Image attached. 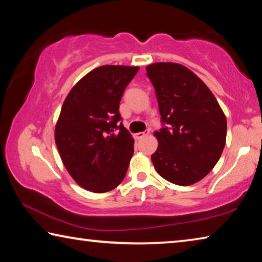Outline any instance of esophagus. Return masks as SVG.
Wrapping results in <instances>:
<instances>
[{
    "instance_id": "1",
    "label": "esophagus",
    "mask_w": 262,
    "mask_h": 262,
    "mask_svg": "<svg viewBox=\"0 0 262 262\" xmlns=\"http://www.w3.org/2000/svg\"><path fill=\"white\" fill-rule=\"evenodd\" d=\"M147 135H149V130H145V132H139V133H136V134L134 135V137L136 140H140V139H142V137H144V136H147Z\"/></svg>"
}]
</instances>
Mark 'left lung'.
I'll return each mask as SVG.
<instances>
[{
    "mask_svg": "<svg viewBox=\"0 0 262 262\" xmlns=\"http://www.w3.org/2000/svg\"><path fill=\"white\" fill-rule=\"evenodd\" d=\"M168 127L154 135L157 173L172 184L193 185L219 162L227 140V118L202 79L183 64L156 62L145 67Z\"/></svg>",
    "mask_w": 262,
    "mask_h": 262,
    "instance_id": "8db88e82",
    "label": "left lung"
}]
</instances>
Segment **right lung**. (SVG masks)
I'll list each match as a JSON object with an SVG mask.
<instances>
[{
    "label": "right lung",
    "instance_id": "right-lung-1",
    "mask_svg": "<svg viewBox=\"0 0 262 262\" xmlns=\"http://www.w3.org/2000/svg\"><path fill=\"white\" fill-rule=\"evenodd\" d=\"M139 69L101 66L79 79L66 97L55 143L68 173L84 189L110 192L125 178L134 140L122 123L117 125L119 104Z\"/></svg>",
    "mask_w": 262,
    "mask_h": 262
}]
</instances>
